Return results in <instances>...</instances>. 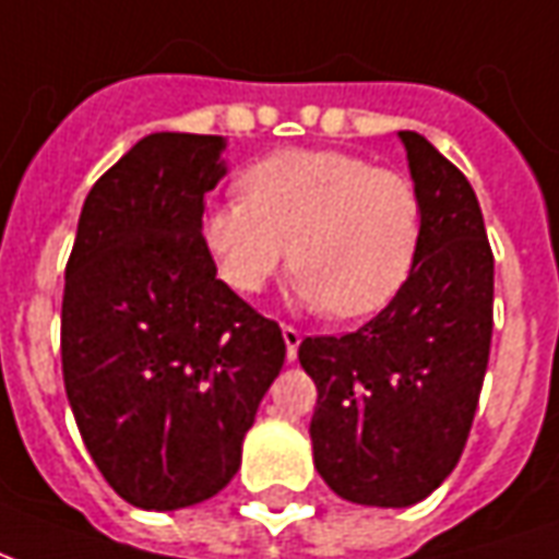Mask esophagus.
I'll return each mask as SVG.
<instances>
[{
    "label": "esophagus",
    "mask_w": 559,
    "mask_h": 559,
    "mask_svg": "<svg viewBox=\"0 0 559 559\" xmlns=\"http://www.w3.org/2000/svg\"><path fill=\"white\" fill-rule=\"evenodd\" d=\"M281 335H284V344H287V359H296V350L302 344V332L296 326H281Z\"/></svg>",
    "instance_id": "obj_1"
}]
</instances>
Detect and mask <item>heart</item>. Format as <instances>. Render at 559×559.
I'll return each instance as SVG.
<instances>
[{"label":"heart","mask_w":559,"mask_h":559,"mask_svg":"<svg viewBox=\"0 0 559 559\" xmlns=\"http://www.w3.org/2000/svg\"><path fill=\"white\" fill-rule=\"evenodd\" d=\"M242 200L206 209L200 236L221 281L260 293L287 266L308 308L353 320L386 308L421 245L411 176L335 148H284L239 176Z\"/></svg>","instance_id":"heart-1"}]
</instances>
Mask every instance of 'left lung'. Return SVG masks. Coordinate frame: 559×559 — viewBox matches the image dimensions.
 <instances>
[{"instance_id":"8db88e82","label":"left lung","mask_w":559,"mask_h":559,"mask_svg":"<svg viewBox=\"0 0 559 559\" xmlns=\"http://www.w3.org/2000/svg\"><path fill=\"white\" fill-rule=\"evenodd\" d=\"M421 197L407 284L362 329L299 344L317 386V473L362 506L425 500L455 469L479 404L493 329V254L467 176L399 131Z\"/></svg>"}]
</instances>
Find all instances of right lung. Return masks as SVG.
Segmentation results:
<instances>
[{"label": "right lung", "mask_w": 559, "mask_h": 559, "mask_svg": "<svg viewBox=\"0 0 559 559\" xmlns=\"http://www.w3.org/2000/svg\"><path fill=\"white\" fill-rule=\"evenodd\" d=\"M224 138L160 131L92 185L66 266L62 377L80 437L122 500L203 503L284 365L275 320L215 278L200 221Z\"/></svg>", "instance_id": "obj_1"}]
</instances>
